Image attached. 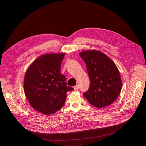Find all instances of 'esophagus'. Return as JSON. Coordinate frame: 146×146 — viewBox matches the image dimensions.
<instances>
[{
    "instance_id": "obj_1",
    "label": "esophagus",
    "mask_w": 146,
    "mask_h": 146,
    "mask_svg": "<svg viewBox=\"0 0 146 146\" xmlns=\"http://www.w3.org/2000/svg\"><path fill=\"white\" fill-rule=\"evenodd\" d=\"M78 88H79V87H78V85H77V86H74V87H73V88H74V91L77 90L78 89Z\"/></svg>"
}]
</instances>
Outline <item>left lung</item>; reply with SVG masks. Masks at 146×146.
<instances>
[{"mask_svg":"<svg viewBox=\"0 0 146 146\" xmlns=\"http://www.w3.org/2000/svg\"><path fill=\"white\" fill-rule=\"evenodd\" d=\"M79 55L85 62L90 80V88L83 95L96 108L111 105L119 96L122 88L120 74L115 64L98 50H86Z\"/></svg>","mask_w":146,"mask_h":146,"instance_id":"obj_1","label":"left lung"}]
</instances>
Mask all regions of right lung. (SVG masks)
<instances>
[{
    "label": "right lung",
    "instance_id": "obj_1",
    "mask_svg": "<svg viewBox=\"0 0 146 146\" xmlns=\"http://www.w3.org/2000/svg\"><path fill=\"white\" fill-rule=\"evenodd\" d=\"M64 53L47 54L36 59L28 68L24 78V92L33 109L43 114L56 113L64 106L66 92L65 76L60 74Z\"/></svg>",
    "mask_w": 146,
    "mask_h": 146
}]
</instances>
